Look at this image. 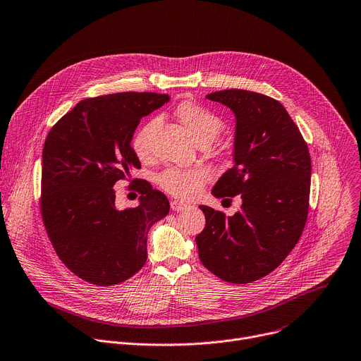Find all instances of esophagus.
I'll return each mask as SVG.
<instances>
[{
    "mask_svg": "<svg viewBox=\"0 0 361 361\" xmlns=\"http://www.w3.org/2000/svg\"><path fill=\"white\" fill-rule=\"evenodd\" d=\"M171 208H172V211H175V212H180V211H185V209L188 208V205L183 204V202H179V201H172V202H171Z\"/></svg>",
    "mask_w": 361,
    "mask_h": 361,
    "instance_id": "esophagus-1",
    "label": "esophagus"
}]
</instances>
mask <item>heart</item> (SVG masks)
<instances>
[{
	"label": "heart",
	"mask_w": 361,
	"mask_h": 361,
	"mask_svg": "<svg viewBox=\"0 0 361 361\" xmlns=\"http://www.w3.org/2000/svg\"><path fill=\"white\" fill-rule=\"evenodd\" d=\"M175 116L196 143L214 142L224 129V120L216 113L190 100H185L178 104L175 109ZM159 120L156 117L149 118L133 135L132 149L140 160H147L152 156L153 135ZM208 179L209 172L202 168H171L157 176V183L160 188L176 197L190 199L201 192Z\"/></svg>",
	"instance_id": "1"
}]
</instances>
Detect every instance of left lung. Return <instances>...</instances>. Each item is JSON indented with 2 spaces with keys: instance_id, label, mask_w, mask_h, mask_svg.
<instances>
[{
  "instance_id": "left-lung-1",
  "label": "left lung",
  "mask_w": 361,
  "mask_h": 361,
  "mask_svg": "<svg viewBox=\"0 0 361 361\" xmlns=\"http://www.w3.org/2000/svg\"><path fill=\"white\" fill-rule=\"evenodd\" d=\"M235 114L233 166L212 189L215 197L241 196L232 216L209 207L195 241L201 262L232 284L268 275L293 251L308 215L311 159L305 140L286 107L248 90L207 96Z\"/></svg>"
}]
</instances>
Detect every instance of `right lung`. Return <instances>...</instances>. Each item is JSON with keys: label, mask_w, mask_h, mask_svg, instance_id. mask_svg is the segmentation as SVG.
I'll list each match as a JSON object with an SVG mask.
<instances>
[{"label": "right lung", "mask_w": 361, "mask_h": 361, "mask_svg": "<svg viewBox=\"0 0 361 361\" xmlns=\"http://www.w3.org/2000/svg\"><path fill=\"white\" fill-rule=\"evenodd\" d=\"M168 94L125 92L86 99L64 114L43 149L42 215L63 264L94 286H116L147 258V232L169 214L168 197L139 185V205H114L116 182L140 168L132 149L140 118Z\"/></svg>", "instance_id": "1"}]
</instances>
